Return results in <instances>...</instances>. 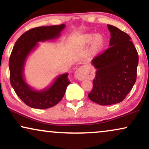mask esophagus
I'll use <instances>...</instances> for the list:
<instances>
[{"instance_id":"34e87169","label":"esophagus","mask_w":149,"mask_h":149,"mask_svg":"<svg viewBox=\"0 0 149 149\" xmlns=\"http://www.w3.org/2000/svg\"><path fill=\"white\" fill-rule=\"evenodd\" d=\"M74 76L79 80H82L84 79L92 80L95 77V74L93 69L89 67L81 66L78 69H77L76 72H75Z\"/></svg>"}]
</instances>
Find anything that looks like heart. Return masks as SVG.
<instances>
[{
  "instance_id": "b5f03b06",
  "label": "heart",
  "mask_w": 149,
  "mask_h": 149,
  "mask_svg": "<svg viewBox=\"0 0 149 149\" xmlns=\"http://www.w3.org/2000/svg\"><path fill=\"white\" fill-rule=\"evenodd\" d=\"M94 40L93 43V49L94 52L99 51L102 48L104 44V39L102 35H97L95 34L88 35L85 37L84 42L85 43H91Z\"/></svg>"
}]
</instances>
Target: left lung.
I'll list each match as a JSON object with an SVG mask.
<instances>
[{
  "label": "left lung",
  "instance_id": "left-lung-1",
  "mask_svg": "<svg viewBox=\"0 0 149 149\" xmlns=\"http://www.w3.org/2000/svg\"><path fill=\"white\" fill-rule=\"evenodd\" d=\"M110 47L95 56L92 64L97 70L88 98L108 106L125 99L136 81L138 54L130 35L108 24Z\"/></svg>",
  "mask_w": 149,
  "mask_h": 149
}]
</instances>
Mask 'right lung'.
<instances>
[{
    "label": "right lung",
    "mask_w": 149,
    "mask_h": 149,
    "mask_svg": "<svg viewBox=\"0 0 149 149\" xmlns=\"http://www.w3.org/2000/svg\"><path fill=\"white\" fill-rule=\"evenodd\" d=\"M65 27V24H61L30 29L19 37L13 46L9 61L10 82L20 100L31 108L46 109L54 106L62 100L71 83L68 73H65L58 77L49 88L35 91L26 84L23 78L26 58L37 42L56 38Z\"/></svg>",
    "instance_id": "right-lung-1"
}]
</instances>
